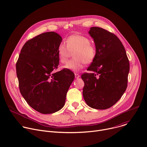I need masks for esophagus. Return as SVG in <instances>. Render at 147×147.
I'll list each match as a JSON object with an SVG mask.
<instances>
[{
  "instance_id": "34e87169",
  "label": "esophagus",
  "mask_w": 147,
  "mask_h": 147,
  "mask_svg": "<svg viewBox=\"0 0 147 147\" xmlns=\"http://www.w3.org/2000/svg\"><path fill=\"white\" fill-rule=\"evenodd\" d=\"M80 77V76L78 74L75 73V77H76V78H78Z\"/></svg>"
}]
</instances>
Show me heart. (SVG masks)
<instances>
[{
    "mask_svg": "<svg viewBox=\"0 0 147 147\" xmlns=\"http://www.w3.org/2000/svg\"><path fill=\"white\" fill-rule=\"evenodd\" d=\"M66 44L61 42L57 48V55L59 61L65 63L73 53V57L67 62L64 67L69 70L77 72L82 69L85 63L90 64L96 57V49L91 44L90 39L80 35L69 36L66 40Z\"/></svg>",
    "mask_w": 147,
    "mask_h": 147,
    "instance_id": "1",
    "label": "heart"
}]
</instances>
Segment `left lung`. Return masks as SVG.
Masks as SVG:
<instances>
[{
  "instance_id": "1",
  "label": "left lung",
  "mask_w": 147,
  "mask_h": 147,
  "mask_svg": "<svg viewBox=\"0 0 147 147\" xmlns=\"http://www.w3.org/2000/svg\"><path fill=\"white\" fill-rule=\"evenodd\" d=\"M89 34L94 39L96 56L81 78L82 94L88 105L96 109L112 107L127 87L130 63L121 42L114 34L93 27Z\"/></svg>"
}]
</instances>
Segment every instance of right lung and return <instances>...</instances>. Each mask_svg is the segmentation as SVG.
<instances>
[{
	"mask_svg": "<svg viewBox=\"0 0 147 147\" xmlns=\"http://www.w3.org/2000/svg\"><path fill=\"white\" fill-rule=\"evenodd\" d=\"M62 38L55 32L27 40L16 63L21 94L37 112L51 114L65 105L74 74L66 69L56 71L59 64L57 48Z\"/></svg>",
	"mask_w": 147,
	"mask_h": 147,
	"instance_id": "obj_1",
	"label": "right lung"
}]
</instances>
